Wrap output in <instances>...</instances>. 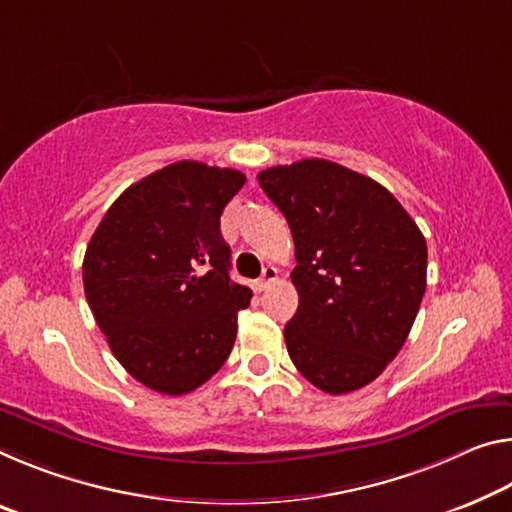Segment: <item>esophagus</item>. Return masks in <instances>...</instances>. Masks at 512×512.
I'll return each mask as SVG.
<instances>
[{"label":"esophagus","mask_w":512,"mask_h":512,"mask_svg":"<svg viewBox=\"0 0 512 512\" xmlns=\"http://www.w3.org/2000/svg\"><path fill=\"white\" fill-rule=\"evenodd\" d=\"M275 280H278V269H275V266H266V269L262 271V275H259V280H257L259 291L269 287L271 282H275Z\"/></svg>","instance_id":"1"}]
</instances>
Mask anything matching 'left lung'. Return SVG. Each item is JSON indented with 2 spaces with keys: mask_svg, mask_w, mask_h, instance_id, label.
<instances>
[{
  "mask_svg": "<svg viewBox=\"0 0 512 512\" xmlns=\"http://www.w3.org/2000/svg\"><path fill=\"white\" fill-rule=\"evenodd\" d=\"M296 243L291 362L328 394L355 392L401 351L426 291V239L371 177L328 159L257 175Z\"/></svg>",
  "mask_w": 512,
  "mask_h": 512,
  "instance_id": "1",
  "label": "left lung"
}]
</instances>
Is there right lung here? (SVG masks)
Instances as JSON below:
<instances>
[{
	"instance_id": "1",
	"label": "right lung",
	"mask_w": 512,
	"mask_h": 512,
	"mask_svg": "<svg viewBox=\"0 0 512 512\" xmlns=\"http://www.w3.org/2000/svg\"><path fill=\"white\" fill-rule=\"evenodd\" d=\"M246 184L234 168L177 161L120 193L84 255V291L129 376L182 396L223 367L253 291L230 278L221 234Z\"/></svg>"
}]
</instances>
